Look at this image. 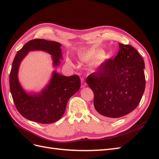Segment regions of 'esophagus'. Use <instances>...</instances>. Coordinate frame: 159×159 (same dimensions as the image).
<instances>
[{
  "mask_svg": "<svg viewBox=\"0 0 159 159\" xmlns=\"http://www.w3.org/2000/svg\"><path fill=\"white\" fill-rule=\"evenodd\" d=\"M81 88H84L86 85H87L84 78H81Z\"/></svg>",
  "mask_w": 159,
  "mask_h": 159,
  "instance_id": "obj_1",
  "label": "esophagus"
}]
</instances>
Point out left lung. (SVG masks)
I'll return each mask as SVG.
<instances>
[{"label": "left lung", "mask_w": 159, "mask_h": 159, "mask_svg": "<svg viewBox=\"0 0 159 159\" xmlns=\"http://www.w3.org/2000/svg\"><path fill=\"white\" fill-rule=\"evenodd\" d=\"M114 59H109L86 82L94 93L93 105L100 116L115 119L135 109L145 88V62L131 46L119 43Z\"/></svg>", "instance_id": "8db88e82"}]
</instances>
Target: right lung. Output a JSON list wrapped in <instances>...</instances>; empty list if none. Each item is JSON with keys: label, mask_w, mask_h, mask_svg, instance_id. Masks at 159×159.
Segmentation results:
<instances>
[{"label": "right lung", "mask_w": 159, "mask_h": 159, "mask_svg": "<svg viewBox=\"0 0 159 159\" xmlns=\"http://www.w3.org/2000/svg\"><path fill=\"white\" fill-rule=\"evenodd\" d=\"M61 46V44L56 42L34 39L25 44L13 60L9 76L12 97L18 111L30 121L42 124L57 121L64 114L69 99L80 88L78 75L67 77L55 71L50 84L40 93L28 94L19 83V66L28 52L42 50L49 53L52 56L54 66H57L60 64V58H62Z\"/></svg>", "instance_id": "1"}]
</instances>
